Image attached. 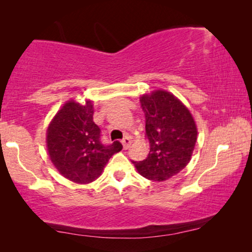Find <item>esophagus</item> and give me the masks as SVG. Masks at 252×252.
<instances>
[{
    "instance_id": "34e87169",
    "label": "esophagus",
    "mask_w": 252,
    "mask_h": 252,
    "mask_svg": "<svg viewBox=\"0 0 252 252\" xmlns=\"http://www.w3.org/2000/svg\"><path fill=\"white\" fill-rule=\"evenodd\" d=\"M122 145H123V149H124V150L129 149V146L131 145V139H130L129 137H126V138H123V140H122Z\"/></svg>"
}]
</instances>
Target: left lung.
Wrapping results in <instances>:
<instances>
[{
	"label": "left lung",
	"instance_id": "obj_1",
	"mask_svg": "<svg viewBox=\"0 0 252 252\" xmlns=\"http://www.w3.org/2000/svg\"><path fill=\"white\" fill-rule=\"evenodd\" d=\"M150 153L132 161L140 175L162 182L179 174L192 156L197 126L190 110L172 93L157 90L140 96Z\"/></svg>",
	"mask_w": 252,
	"mask_h": 252
}]
</instances>
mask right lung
Wrapping results in <instances>:
<instances>
[{"label": "right lung", "mask_w": 252, "mask_h": 252, "mask_svg": "<svg viewBox=\"0 0 252 252\" xmlns=\"http://www.w3.org/2000/svg\"><path fill=\"white\" fill-rule=\"evenodd\" d=\"M47 151L60 174L75 183H91L122 144L101 143V130L93 122V105L87 100L65 102L47 129Z\"/></svg>", "instance_id": "1"}]
</instances>
